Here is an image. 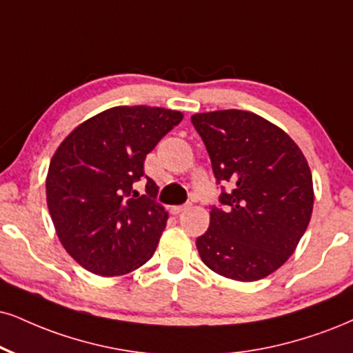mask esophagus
Wrapping results in <instances>:
<instances>
[{
  "label": "esophagus",
  "instance_id": "esophagus-1",
  "mask_svg": "<svg viewBox=\"0 0 353 353\" xmlns=\"http://www.w3.org/2000/svg\"><path fill=\"white\" fill-rule=\"evenodd\" d=\"M191 204L186 203V204H180V206H172V212L173 214H180V212H183L186 210H190Z\"/></svg>",
  "mask_w": 353,
  "mask_h": 353
}]
</instances>
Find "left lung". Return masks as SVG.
Masks as SVG:
<instances>
[{"instance_id": "left-lung-1", "label": "left lung", "mask_w": 353, "mask_h": 353, "mask_svg": "<svg viewBox=\"0 0 353 353\" xmlns=\"http://www.w3.org/2000/svg\"><path fill=\"white\" fill-rule=\"evenodd\" d=\"M217 183L229 185L211 206L196 239L199 256L217 275L256 281L281 267L306 232L314 204L303 152L285 130L249 111L191 116Z\"/></svg>"}]
</instances>
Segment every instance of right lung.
Segmentation results:
<instances>
[{"instance_id": "right-lung-1", "label": "right lung", "mask_w": 353, "mask_h": 353, "mask_svg": "<svg viewBox=\"0 0 353 353\" xmlns=\"http://www.w3.org/2000/svg\"><path fill=\"white\" fill-rule=\"evenodd\" d=\"M181 119L165 108L116 106L73 129L55 150L47 206L65 250L88 272L125 275L154 255L168 212L143 160ZM142 177L145 195L132 188Z\"/></svg>"}]
</instances>
